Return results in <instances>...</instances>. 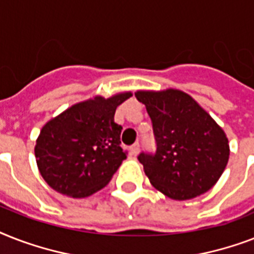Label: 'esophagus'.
Masks as SVG:
<instances>
[{"instance_id":"obj_1","label":"esophagus","mask_w":254,"mask_h":254,"mask_svg":"<svg viewBox=\"0 0 254 254\" xmlns=\"http://www.w3.org/2000/svg\"><path fill=\"white\" fill-rule=\"evenodd\" d=\"M139 153V143L138 142H135L134 145H131L130 146V154L131 155H137Z\"/></svg>"}]
</instances>
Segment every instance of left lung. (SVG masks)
<instances>
[{
	"label": "left lung",
	"mask_w": 254,
	"mask_h": 254,
	"mask_svg": "<svg viewBox=\"0 0 254 254\" xmlns=\"http://www.w3.org/2000/svg\"><path fill=\"white\" fill-rule=\"evenodd\" d=\"M153 123L155 154L138 161L155 189L174 200H187L216 185L229 159L224 130L186 92L137 91Z\"/></svg>",
	"instance_id": "left-lung-1"
}]
</instances>
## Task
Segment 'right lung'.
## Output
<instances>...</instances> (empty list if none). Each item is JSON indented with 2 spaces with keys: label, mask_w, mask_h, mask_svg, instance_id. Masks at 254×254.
<instances>
[{
  "label": "right lung",
  "mask_w": 254,
  "mask_h": 254,
  "mask_svg": "<svg viewBox=\"0 0 254 254\" xmlns=\"http://www.w3.org/2000/svg\"><path fill=\"white\" fill-rule=\"evenodd\" d=\"M130 96L131 92L108 99L95 96L45 124L34 151L39 173L51 189L87 197L109 183L127 158L120 146L123 127L115 123V113Z\"/></svg>",
  "instance_id": "right-lung-1"
}]
</instances>
